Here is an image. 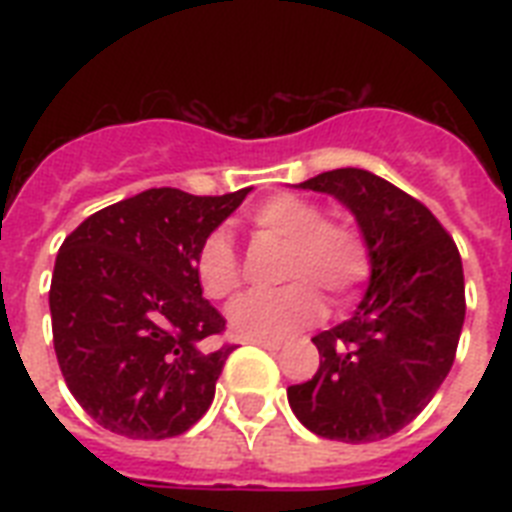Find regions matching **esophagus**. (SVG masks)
Segmentation results:
<instances>
[{
	"label": "esophagus",
	"instance_id": "esophagus-1",
	"mask_svg": "<svg viewBox=\"0 0 512 512\" xmlns=\"http://www.w3.org/2000/svg\"><path fill=\"white\" fill-rule=\"evenodd\" d=\"M252 345H260V348L265 350H279L281 348V342L279 340H249Z\"/></svg>",
	"mask_w": 512,
	"mask_h": 512
}]
</instances>
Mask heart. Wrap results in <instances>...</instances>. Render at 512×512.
Segmentation results:
<instances>
[{
	"mask_svg": "<svg viewBox=\"0 0 512 512\" xmlns=\"http://www.w3.org/2000/svg\"><path fill=\"white\" fill-rule=\"evenodd\" d=\"M249 225L260 239L284 247L281 279L292 284L273 295L239 297L228 308V324L236 337L279 340L292 335L324 313V297L316 287L345 300L369 276L372 260L358 225L345 217H324V207L308 196H271L249 212ZM196 281L209 300H225L239 289V255L223 231L201 241Z\"/></svg>",
	"mask_w": 512,
	"mask_h": 512,
	"instance_id": "b5f03b06",
	"label": "heart"
}]
</instances>
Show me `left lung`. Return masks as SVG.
Here are the masks:
<instances>
[{
	"label": "left lung",
	"instance_id": "left-lung-1",
	"mask_svg": "<svg viewBox=\"0 0 512 512\" xmlns=\"http://www.w3.org/2000/svg\"><path fill=\"white\" fill-rule=\"evenodd\" d=\"M297 188L350 209L372 273L356 313L313 337L319 372L289 385V406L321 438L380 441L409 425L452 369L465 321L460 252L425 204L374 172L342 167Z\"/></svg>",
	"mask_w": 512,
	"mask_h": 512
}]
</instances>
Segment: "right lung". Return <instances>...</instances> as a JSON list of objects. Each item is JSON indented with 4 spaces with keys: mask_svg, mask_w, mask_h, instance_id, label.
<instances>
[{
    "mask_svg": "<svg viewBox=\"0 0 512 512\" xmlns=\"http://www.w3.org/2000/svg\"><path fill=\"white\" fill-rule=\"evenodd\" d=\"M252 188L193 196L151 188L66 236L50 284L52 342L84 412L127 438H172L199 422L233 345L201 295V241Z\"/></svg>",
    "mask_w": 512,
    "mask_h": 512,
    "instance_id": "obj_1",
    "label": "right lung"
}]
</instances>
